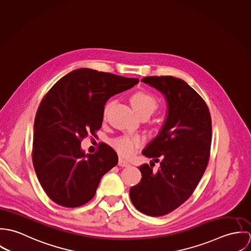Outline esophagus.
Returning a JSON list of instances; mask_svg holds the SVG:
<instances>
[{"label": "esophagus", "mask_w": 251, "mask_h": 251, "mask_svg": "<svg viewBox=\"0 0 251 251\" xmlns=\"http://www.w3.org/2000/svg\"><path fill=\"white\" fill-rule=\"evenodd\" d=\"M118 164H119V166H121V167H126V166H129V165H130V164L128 163V161H126V160L123 159V158H119Z\"/></svg>", "instance_id": "34e87169"}]
</instances>
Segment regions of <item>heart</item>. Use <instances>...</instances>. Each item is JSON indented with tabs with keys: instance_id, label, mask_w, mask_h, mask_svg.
I'll list each match as a JSON object with an SVG mask.
<instances>
[{
	"instance_id": "1",
	"label": "heart",
	"mask_w": 251,
	"mask_h": 251,
	"mask_svg": "<svg viewBox=\"0 0 251 251\" xmlns=\"http://www.w3.org/2000/svg\"><path fill=\"white\" fill-rule=\"evenodd\" d=\"M129 102L138 116H151L158 107V101L154 96L146 91H137L129 98ZM109 102L103 109V117L106 116ZM142 140L136 135H123L113 140L112 145L121 156L128 157L134 153L136 149L141 145Z\"/></svg>"
}]
</instances>
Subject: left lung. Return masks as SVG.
<instances>
[{
	"mask_svg": "<svg viewBox=\"0 0 251 251\" xmlns=\"http://www.w3.org/2000/svg\"><path fill=\"white\" fill-rule=\"evenodd\" d=\"M163 94L167 114L155 138L142 153L159 161L139 167L142 179L129 189L134 207L145 215L161 216L179 207L193 193L210 157L212 119L204 100L183 80L148 76L141 80Z\"/></svg>",
	"mask_w": 251,
	"mask_h": 251,
	"instance_id": "8db88e82",
	"label": "left lung"
}]
</instances>
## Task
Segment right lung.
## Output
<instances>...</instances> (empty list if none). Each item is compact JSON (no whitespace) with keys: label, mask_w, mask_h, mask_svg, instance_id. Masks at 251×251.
<instances>
[{"label":"right lung","mask_w":251,"mask_h":251,"mask_svg":"<svg viewBox=\"0 0 251 251\" xmlns=\"http://www.w3.org/2000/svg\"><path fill=\"white\" fill-rule=\"evenodd\" d=\"M138 82L78 69L45 95L36 111L32 157L37 179L52 201L75 208L95 196L102 176L117 165L118 155L106 144L95 153H85L81 141L100 128L108 100Z\"/></svg>","instance_id":"1"}]
</instances>
